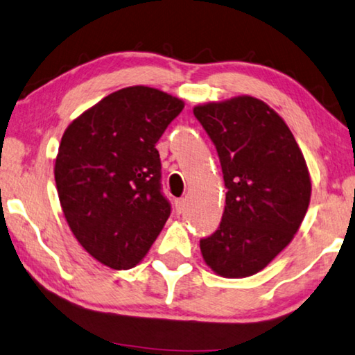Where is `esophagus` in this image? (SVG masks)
<instances>
[{"label":"esophagus","mask_w":355,"mask_h":355,"mask_svg":"<svg viewBox=\"0 0 355 355\" xmlns=\"http://www.w3.org/2000/svg\"><path fill=\"white\" fill-rule=\"evenodd\" d=\"M176 212L178 214H181V212L184 211V208H185V198H179V200H176Z\"/></svg>","instance_id":"esophagus-1"}]
</instances>
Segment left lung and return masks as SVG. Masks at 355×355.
Instances as JSON below:
<instances>
[{"label": "left lung", "mask_w": 355, "mask_h": 355, "mask_svg": "<svg viewBox=\"0 0 355 355\" xmlns=\"http://www.w3.org/2000/svg\"><path fill=\"white\" fill-rule=\"evenodd\" d=\"M219 154L225 209L200 241L206 265L222 277H248L288 246L306 214L311 178L287 123L259 98L241 95L193 107Z\"/></svg>", "instance_id": "left-lung-1"}]
</instances>
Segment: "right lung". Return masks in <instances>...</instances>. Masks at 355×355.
Segmentation results:
<instances>
[{
	"label": "right lung",
	"mask_w": 355,
	"mask_h": 355,
	"mask_svg": "<svg viewBox=\"0 0 355 355\" xmlns=\"http://www.w3.org/2000/svg\"><path fill=\"white\" fill-rule=\"evenodd\" d=\"M182 109L159 89L125 87L64 130L53 168L60 205L80 246L109 268L138 265L170 217L155 144Z\"/></svg>",
	"instance_id": "right-lung-1"
}]
</instances>
